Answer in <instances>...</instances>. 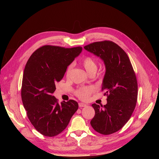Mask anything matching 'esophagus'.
I'll list each match as a JSON object with an SVG mask.
<instances>
[{"instance_id": "esophagus-1", "label": "esophagus", "mask_w": 159, "mask_h": 159, "mask_svg": "<svg viewBox=\"0 0 159 159\" xmlns=\"http://www.w3.org/2000/svg\"><path fill=\"white\" fill-rule=\"evenodd\" d=\"M79 106L80 107H86L87 106V104H84V103H82V102H79Z\"/></svg>"}]
</instances>
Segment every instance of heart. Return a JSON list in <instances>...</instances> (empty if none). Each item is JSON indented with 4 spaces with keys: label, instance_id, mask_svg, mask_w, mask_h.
Returning a JSON list of instances; mask_svg holds the SVG:
<instances>
[{
    "label": "heart",
    "instance_id": "b5f03b06",
    "mask_svg": "<svg viewBox=\"0 0 159 159\" xmlns=\"http://www.w3.org/2000/svg\"><path fill=\"white\" fill-rule=\"evenodd\" d=\"M81 65L84 67L86 71L89 73H95L97 70V61L93 57L87 56L82 58L80 62ZM72 70V65H70L67 68L66 75L67 77H69ZM93 91V88L91 87H82L75 91V94L80 99L85 100L88 98L90 93Z\"/></svg>",
    "mask_w": 159,
    "mask_h": 159
}]
</instances>
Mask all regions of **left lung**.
<instances>
[{"mask_svg": "<svg viewBox=\"0 0 159 159\" xmlns=\"http://www.w3.org/2000/svg\"><path fill=\"white\" fill-rule=\"evenodd\" d=\"M84 48L101 58L106 66L102 90L106 91L107 104H92L95 114L91 126L101 134L110 135L126 124L135 110L138 95L136 75L126 53L113 42H96Z\"/></svg>", "mask_w": 159, "mask_h": 159, "instance_id": "8db88e82", "label": "left lung"}]
</instances>
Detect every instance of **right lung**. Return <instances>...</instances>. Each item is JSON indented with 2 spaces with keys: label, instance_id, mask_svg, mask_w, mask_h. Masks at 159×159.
Listing matches in <instances>:
<instances>
[{
  "label": "right lung",
  "instance_id": "right-lung-1",
  "mask_svg": "<svg viewBox=\"0 0 159 159\" xmlns=\"http://www.w3.org/2000/svg\"><path fill=\"white\" fill-rule=\"evenodd\" d=\"M82 47L65 48L46 45L37 49L24 70L21 97L27 116L42 135L54 137L68 126L78 103L70 100L61 104L53 95L68 66L82 52Z\"/></svg>",
  "mask_w": 159,
  "mask_h": 159
}]
</instances>
